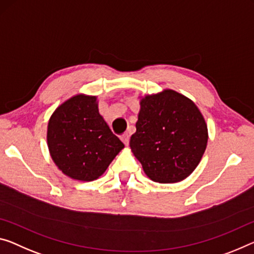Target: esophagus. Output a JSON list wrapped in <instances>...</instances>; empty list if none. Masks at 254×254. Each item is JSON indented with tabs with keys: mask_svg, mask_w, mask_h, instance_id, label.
Masks as SVG:
<instances>
[{
	"mask_svg": "<svg viewBox=\"0 0 254 254\" xmlns=\"http://www.w3.org/2000/svg\"><path fill=\"white\" fill-rule=\"evenodd\" d=\"M122 140L124 142L125 145H128V144H129V135H128L127 132H126V134H124L122 136Z\"/></svg>",
	"mask_w": 254,
	"mask_h": 254,
	"instance_id": "1",
	"label": "esophagus"
}]
</instances>
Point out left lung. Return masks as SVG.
<instances>
[{"label":"left lung","instance_id":"8db88e82","mask_svg":"<svg viewBox=\"0 0 254 254\" xmlns=\"http://www.w3.org/2000/svg\"><path fill=\"white\" fill-rule=\"evenodd\" d=\"M129 146L153 182L170 184L189 177L208 143V127L192 100L173 89L140 100Z\"/></svg>","mask_w":254,"mask_h":254}]
</instances>
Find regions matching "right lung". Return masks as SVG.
I'll list each match as a JSON object with an SVG mask.
<instances>
[{"instance_id": "add662e5", "label": "right lung", "mask_w": 254, "mask_h": 254, "mask_svg": "<svg viewBox=\"0 0 254 254\" xmlns=\"http://www.w3.org/2000/svg\"><path fill=\"white\" fill-rule=\"evenodd\" d=\"M48 146L57 167L76 181L92 182L125 145L99 112L97 97L77 94L56 109L48 125Z\"/></svg>"}]
</instances>
